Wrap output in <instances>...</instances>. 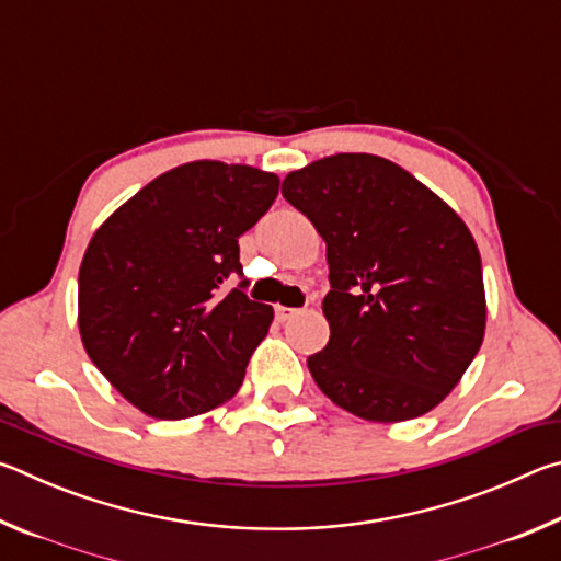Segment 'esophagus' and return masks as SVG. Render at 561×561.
<instances>
[{"instance_id":"34e87169","label":"esophagus","mask_w":561,"mask_h":561,"mask_svg":"<svg viewBox=\"0 0 561 561\" xmlns=\"http://www.w3.org/2000/svg\"><path fill=\"white\" fill-rule=\"evenodd\" d=\"M299 314V309H291V307H274V317H277V321H289Z\"/></svg>"}]
</instances>
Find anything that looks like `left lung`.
<instances>
[{"mask_svg": "<svg viewBox=\"0 0 561 561\" xmlns=\"http://www.w3.org/2000/svg\"><path fill=\"white\" fill-rule=\"evenodd\" d=\"M289 205L327 242L331 336L307 358L331 401L376 423L448 396L485 334L480 252L465 222L403 168L339 153L294 170Z\"/></svg>", "mask_w": 561, "mask_h": 561, "instance_id": "8db88e82", "label": "left lung"}]
</instances>
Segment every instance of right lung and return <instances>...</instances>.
I'll return each mask as SVG.
<instances>
[{
	"label": "right lung",
	"mask_w": 561,
	"mask_h": 561,
	"mask_svg": "<svg viewBox=\"0 0 561 561\" xmlns=\"http://www.w3.org/2000/svg\"><path fill=\"white\" fill-rule=\"evenodd\" d=\"M279 178L217 160L168 170L103 222L79 270V329L116 391L160 421L201 415L240 391L274 311L252 301L240 234Z\"/></svg>",
	"instance_id": "1"
}]
</instances>
